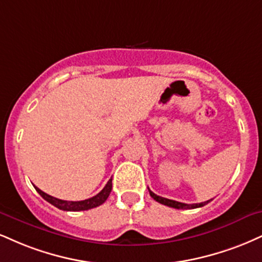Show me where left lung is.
I'll list each match as a JSON object with an SVG mask.
<instances>
[{
  "mask_svg": "<svg viewBox=\"0 0 262 262\" xmlns=\"http://www.w3.org/2000/svg\"><path fill=\"white\" fill-rule=\"evenodd\" d=\"M150 195L151 198H152L154 200H156L157 203L162 204V205H166V206H169V207H173V209H182V210H187V209H196V207H201V206H205L206 204H209L211 200H207V201H204V203H200V204H184V203H179V201H176V200H169V199H166V198H162V196H159V195H156L155 193H152V191L150 190Z\"/></svg>",
  "mask_w": 262,
  "mask_h": 262,
  "instance_id": "left-lung-1",
  "label": "left lung"
}]
</instances>
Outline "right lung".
Masks as SVG:
<instances>
[{
  "instance_id": "1",
  "label": "right lung",
  "mask_w": 262,
  "mask_h": 262,
  "mask_svg": "<svg viewBox=\"0 0 262 262\" xmlns=\"http://www.w3.org/2000/svg\"><path fill=\"white\" fill-rule=\"evenodd\" d=\"M35 187V185H34ZM36 191L39 193L41 196L46 201H49L50 204L56 206L59 210L63 211H85V210H90L94 209V207L100 206L101 204H103L108 198L110 193L112 190V178L107 182V184L105 185V188L100 191L99 194H96L95 196L90 198V199L86 200H81V201H67V200H61L57 199V198H53L51 195L43 193L42 190H40L39 188L35 187Z\"/></svg>"
}]
</instances>
